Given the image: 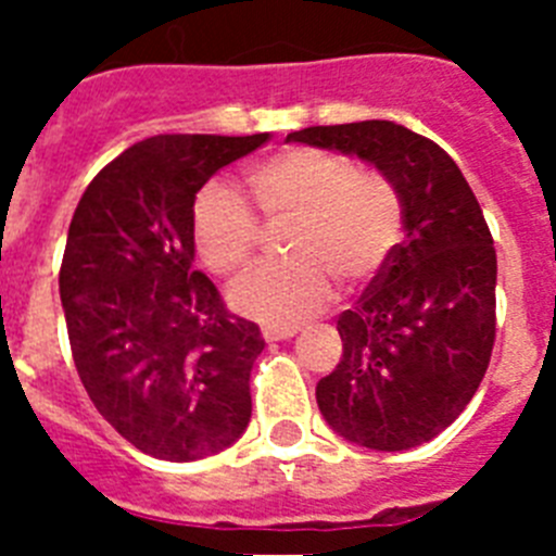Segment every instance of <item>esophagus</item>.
I'll use <instances>...</instances> for the list:
<instances>
[{"mask_svg": "<svg viewBox=\"0 0 556 556\" xmlns=\"http://www.w3.org/2000/svg\"><path fill=\"white\" fill-rule=\"evenodd\" d=\"M262 333L267 342H281V339H292L298 333V326H264Z\"/></svg>", "mask_w": 556, "mask_h": 556, "instance_id": "34e87169", "label": "esophagus"}]
</instances>
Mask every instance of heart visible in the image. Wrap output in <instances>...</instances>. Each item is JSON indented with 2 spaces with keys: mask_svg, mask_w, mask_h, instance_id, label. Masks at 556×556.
<instances>
[{
  "mask_svg": "<svg viewBox=\"0 0 556 556\" xmlns=\"http://www.w3.org/2000/svg\"><path fill=\"white\" fill-rule=\"evenodd\" d=\"M264 219L287 225L292 262L269 264L230 289L236 312L267 326H294L323 312L345 287L367 283L401 239V200L378 172L356 169L348 155L292 147L248 172ZM258 219L233 189L205 186L191 205V244L214 275H239L258 244Z\"/></svg>",
  "mask_w": 556,
  "mask_h": 556,
  "instance_id": "obj_1",
  "label": "heart"
}]
</instances>
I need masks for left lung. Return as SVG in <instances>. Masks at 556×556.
Returning a JSON list of instances; mask_svg holds the SVG:
<instances>
[{"label": "left lung", "mask_w": 556, "mask_h": 556, "mask_svg": "<svg viewBox=\"0 0 556 556\" xmlns=\"http://www.w3.org/2000/svg\"><path fill=\"white\" fill-rule=\"evenodd\" d=\"M287 141L367 161L392 184L404 239L339 314L342 358L317 384L333 431L406 451L448 429L488 372L495 342V248L481 205L448 152L395 122L306 127Z\"/></svg>", "instance_id": "1"}]
</instances>
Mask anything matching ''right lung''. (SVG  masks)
Instances as JSON below:
<instances>
[{
    "label": "right lung",
    "mask_w": 556,
    "mask_h": 556,
    "mask_svg": "<svg viewBox=\"0 0 556 556\" xmlns=\"http://www.w3.org/2000/svg\"><path fill=\"white\" fill-rule=\"evenodd\" d=\"M255 136H152L83 191L61 264L77 376L97 412L155 459L219 454L250 424L258 326L194 269L191 205Z\"/></svg>",
    "instance_id": "obj_1"
}]
</instances>
